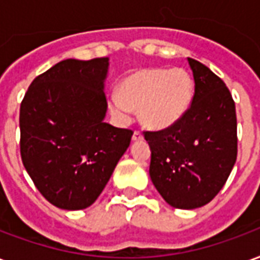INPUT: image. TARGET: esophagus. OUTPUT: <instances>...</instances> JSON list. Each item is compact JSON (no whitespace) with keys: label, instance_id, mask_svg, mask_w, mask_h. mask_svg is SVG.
<instances>
[{"label":"esophagus","instance_id":"obj_1","mask_svg":"<svg viewBox=\"0 0 260 260\" xmlns=\"http://www.w3.org/2000/svg\"><path fill=\"white\" fill-rule=\"evenodd\" d=\"M143 139V135H142V132H139V131H135L134 132V135H132V141L134 142H139Z\"/></svg>","mask_w":260,"mask_h":260}]
</instances>
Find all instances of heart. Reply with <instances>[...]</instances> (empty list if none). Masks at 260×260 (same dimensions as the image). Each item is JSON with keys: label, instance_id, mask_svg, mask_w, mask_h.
Masks as SVG:
<instances>
[{"label": "heart", "instance_id": "b5f03b06", "mask_svg": "<svg viewBox=\"0 0 260 260\" xmlns=\"http://www.w3.org/2000/svg\"><path fill=\"white\" fill-rule=\"evenodd\" d=\"M192 94L193 80L185 69H139L119 83L110 108L119 119H126L132 108H139L142 124L166 129L185 115Z\"/></svg>", "mask_w": 260, "mask_h": 260}]
</instances>
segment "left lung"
Masks as SVG:
<instances>
[{
  "label": "left lung",
  "mask_w": 260,
  "mask_h": 260,
  "mask_svg": "<svg viewBox=\"0 0 260 260\" xmlns=\"http://www.w3.org/2000/svg\"><path fill=\"white\" fill-rule=\"evenodd\" d=\"M195 80L191 107L170 128L145 132L153 185L170 206L196 209L217 195L237 160L231 93L206 65L188 58Z\"/></svg>",
  "instance_id": "left-lung-1"
}]
</instances>
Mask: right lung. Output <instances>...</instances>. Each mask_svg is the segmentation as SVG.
<instances>
[{"label":"right lung","instance_id":"1","mask_svg":"<svg viewBox=\"0 0 260 260\" xmlns=\"http://www.w3.org/2000/svg\"><path fill=\"white\" fill-rule=\"evenodd\" d=\"M108 58L64 59L31 82L20 104V156L51 205L94 203L129 146L132 131L104 122Z\"/></svg>","mask_w":260,"mask_h":260}]
</instances>
